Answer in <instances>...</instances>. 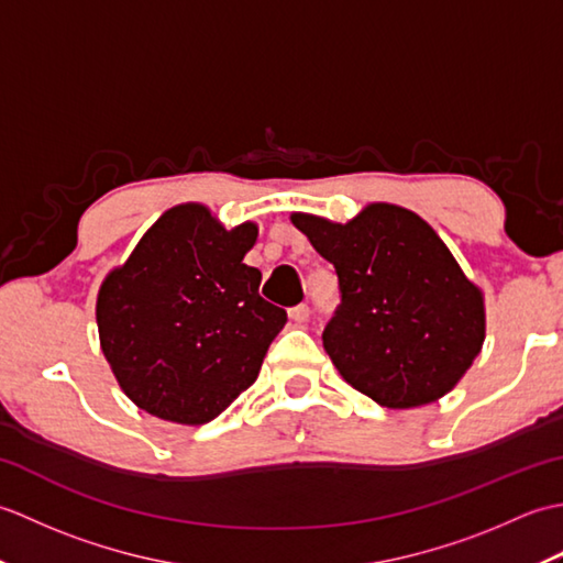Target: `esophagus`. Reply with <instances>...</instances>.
I'll return each instance as SVG.
<instances>
[{
    "label": "esophagus",
    "instance_id": "1",
    "mask_svg": "<svg viewBox=\"0 0 563 563\" xmlns=\"http://www.w3.org/2000/svg\"><path fill=\"white\" fill-rule=\"evenodd\" d=\"M290 319L295 321V324H305V321L309 319V307L307 305H297L290 309Z\"/></svg>",
    "mask_w": 563,
    "mask_h": 563
}]
</instances>
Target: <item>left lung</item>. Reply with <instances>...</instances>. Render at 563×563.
Listing matches in <instances>:
<instances>
[{
	"label": "left lung",
	"instance_id": "left-lung-1",
	"mask_svg": "<svg viewBox=\"0 0 563 563\" xmlns=\"http://www.w3.org/2000/svg\"><path fill=\"white\" fill-rule=\"evenodd\" d=\"M290 222L339 273L324 351L341 377L387 409L452 391L482 353L486 305L433 227L394 202H367L349 222Z\"/></svg>",
	"mask_w": 563,
	"mask_h": 563
}]
</instances>
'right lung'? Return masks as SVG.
I'll return each mask as SVG.
<instances>
[{
	"label": "right lung",
	"mask_w": 563,
	"mask_h": 563,
	"mask_svg": "<svg viewBox=\"0 0 563 563\" xmlns=\"http://www.w3.org/2000/svg\"><path fill=\"white\" fill-rule=\"evenodd\" d=\"M258 224L227 230L202 202L166 210L97 297L101 351L137 409L202 426L258 377L288 321L244 263Z\"/></svg>",
	"instance_id": "right-lung-1"
}]
</instances>
